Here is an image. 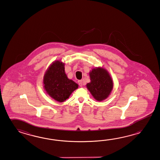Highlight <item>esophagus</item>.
<instances>
[{
    "label": "esophagus",
    "mask_w": 160,
    "mask_h": 160,
    "mask_svg": "<svg viewBox=\"0 0 160 160\" xmlns=\"http://www.w3.org/2000/svg\"><path fill=\"white\" fill-rule=\"evenodd\" d=\"M78 85L80 87H82V80H78Z\"/></svg>",
    "instance_id": "34e87169"
}]
</instances>
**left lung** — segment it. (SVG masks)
Returning <instances> with one entry per match:
<instances>
[{"instance_id": "left-lung-1", "label": "left lung", "mask_w": 160, "mask_h": 160, "mask_svg": "<svg viewBox=\"0 0 160 160\" xmlns=\"http://www.w3.org/2000/svg\"><path fill=\"white\" fill-rule=\"evenodd\" d=\"M89 75L91 82L86 87L95 99L101 102L110 96L114 83L109 72L103 67L93 68Z\"/></svg>"}]
</instances>
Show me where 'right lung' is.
<instances>
[{
	"instance_id": "add662e5",
	"label": "right lung",
	"mask_w": 160,
	"mask_h": 160,
	"mask_svg": "<svg viewBox=\"0 0 160 160\" xmlns=\"http://www.w3.org/2000/svg\"><path fill=\"white\" fill-rule=\"evenodd\" d=\"M43 85L46 92L60 103L68 99L78 87L74 81L68 78L65 64L61 60L54 61L50 65L43 76Z\"/></svg>"
}]
</instances>
